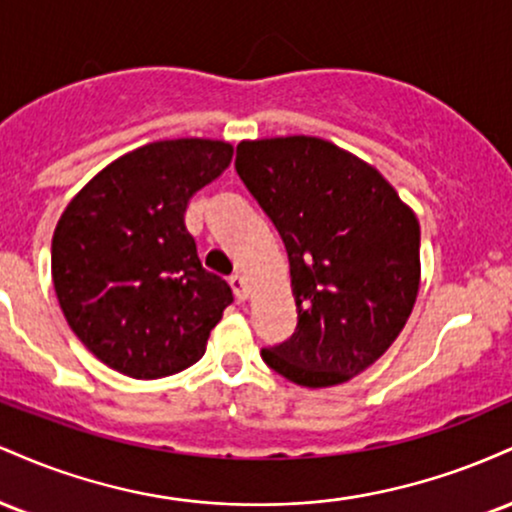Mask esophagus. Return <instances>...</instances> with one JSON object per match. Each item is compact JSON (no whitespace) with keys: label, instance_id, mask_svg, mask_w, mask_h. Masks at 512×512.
<instances>
[{"label":"esophagus","instance_id":"esophagus-1","mask_svg":"<svg viewBox=\"0 0 512 512\" xmlns=\"http://www.w3.org/2000/svg\"><path fill=\"white\" fill-rule=\"evenodd\" d=\"M228 284H231L233 293H236L238 301H245L248 298V284H245V279L240 274H233L231 279H228Z\"/></svg>","mask_w":512,"mask_h":512}]
</instances>
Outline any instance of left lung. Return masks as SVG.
Wrapping results in <instances>:
<instances>
[{"mask_svg": "<svg viewBox=\"0 0 512 512\" xmlns=\"http://www.w3.org/2000/svg\"><path fill=\"white\" fill-rule=\"evenodd\" d=\"M240 180L289 252L298 325L262 349L303 387L373 366L407 325L421 279L414 211L366 161L317 137L240 142Z\"/></svg>", "mask_w": 512, "mask_h": 512, "instance_id": "obj_1", "label": "left lung"}]
</instances>
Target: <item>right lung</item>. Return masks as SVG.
<instances>
[{
    "mask_svg": "<svg viewBox=\"0 0 512 512\" xmlns=\"http://www.w3.org/2000/svg\"><path fill=\"white\" fill-rule=\"evenodd\" d=\"M231 158L233 146L214 139L139 146L103 168L57 221V301L86 349L117 373L154 380L197 363L233 303L185 226L190 197Z\"/></svg>",
    "mask_w": 512,
    "mask_h": 512,
    "instance_id": "right-lung-1",
    "label": "right lung"
}]
</instances>
